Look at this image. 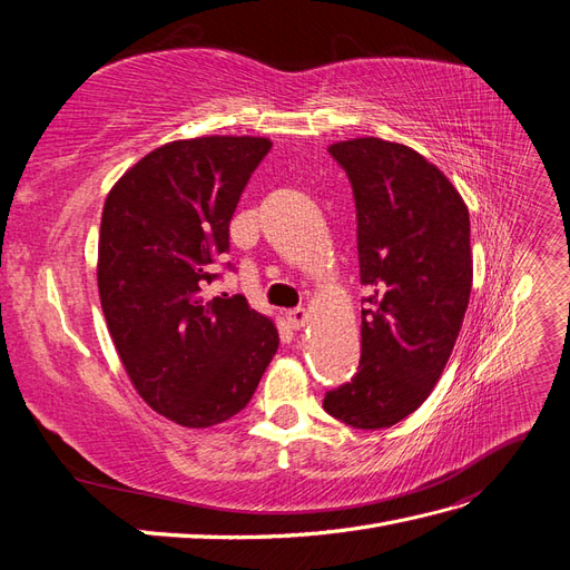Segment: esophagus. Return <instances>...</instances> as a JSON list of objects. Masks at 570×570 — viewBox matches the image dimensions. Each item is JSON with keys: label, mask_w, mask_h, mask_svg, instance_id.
Instances as JSON below:
<instances>
[{"label": "esophagus", "mask_w": 570, "mask_h": 570, "mask_svg": "<svg viewBox=\"0 0 570 570\" xmlns=\"http://www.w3.org/2000/svg\"><path fill=\"white\" fill-rule=\"evenodd\" d=\"M285 316H287V323H289L292 331H299V327H304L308 323L306 308H292V312H287Z\"/></svg>", "instance_id": "1"}]
</instances>
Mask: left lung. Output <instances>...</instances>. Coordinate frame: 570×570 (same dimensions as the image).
Listing matches in <instances>:
<instances>
[{"label":"left lung","instance_id":"1","mask_svg":"<svg viewBox=\"0 0 570 570\" xmlns=\"http://www.w3.org/2000/svg\"><path fill=\"white\" fill-rule=\"evenodd\" d=\"M347 170L366 308L352 383L323 409L358 430L416 411L452 356L473 285L469 209L442 170L406 145L354 137L327 147Z\"/></svg>","mask_w":570,"mask_h":570}]
</instances>
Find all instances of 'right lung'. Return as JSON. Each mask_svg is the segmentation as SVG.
<instances>
[{
	"label": "right lung",
	"mask_w": 570,
	"mask_h": 570,
	"mask_svg": "<svg viewBox=\"0 0 570 570\" xmlns=\"http://www.w3.org/2000/svg\"><path fill=\"white\" fill-rule=\"evenodd\" d=\"M268 149V137L252 135L161 145L118 178L101 212L97 285L120 364L137 394L183 428L243 411L278 352V327L243 295H204Z\"/></svg>",
	"instance_id": "right-lung-1"
}]
</instances>
